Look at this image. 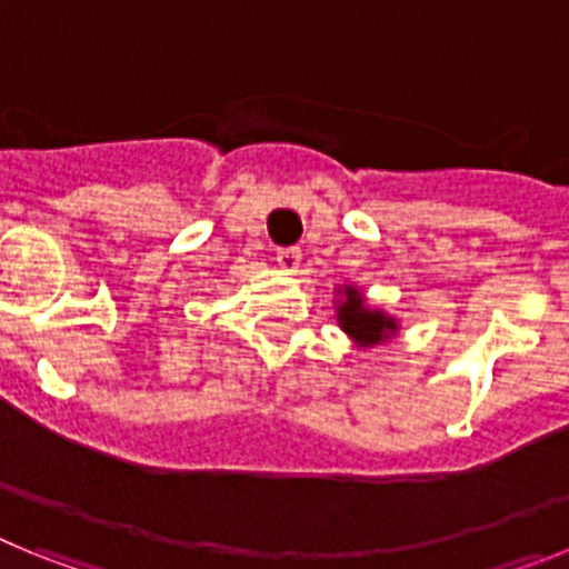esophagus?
<instances>
[{
	"instance_id": "esophagus-1",
	"label": "esophagus",
	"mask_w": 569,
	"mask_h": 569,
	"mask_svg": "<svg viewBox=\"0 0 569 569\" xmlns=\"http://www.w3.org/2000/svg\"><path fill=\"white\" fill-rule=\"evenodd\" d=\"M276 261H279V268L284 270V273H296L301 264V250L299 248L276 250Z\"/></svg>"
}]
</instances>
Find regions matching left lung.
Masks as SVG:
<instances>
[{
	"label": "left lung",
	"mask_w": 569,
	"mask_h": 569,
	"mask_svg": "<svg viewBox=\"0 0 569 569\" xmlns=\"http://www.w3.org/2000/svg\"><path fill=\"white\" fill-rule=\"evenodd\" d=\"M336 319H339V328L359 347L381 345L399 330L393 316H387L385 310L367 308L365 296L359 293V288H350V284H345V299L336 308Z\"/></svg>",
	"instance_id": "obj_1"
}]
</instances>
